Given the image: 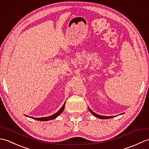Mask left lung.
<instances>
[{"mask_svg": "<svg viewBox=\"0 0 149 149\" xmlns=\"http://www.w3.org/2000/svg\"><path fill=\"white\" fill-rule=\"evenodd\" d=\"M89 108V110L90 111L91 113V114H92L93 115H94L95 116L97 117V118H99L100 119H108V118H113V117H114L115 116H102V115H97V114H96L95 113H94L93 111H92L90 109V107H88Z\"/></svg>", "mask_w": 149, "mask_h": 149, "instance_id": "obj_1", "label": "left lung"}]
</instances>
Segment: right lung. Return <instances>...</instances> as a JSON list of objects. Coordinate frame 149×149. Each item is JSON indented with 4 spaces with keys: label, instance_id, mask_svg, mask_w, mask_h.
Masks as SVG:
<instances>
[{
    "label": "right lung",
    "instance_id": "1",
    "mask_svg": "<svg viewBox=\"0 0 149 149\" xmlns=\"http://www.w3.org/2000/svg\"><path fill=\"white\" fill-rule=\"evenodd\" d=\"M65 102L61 108L60 109L58 112L55 114H54V115H52L51 116H49L47 117H42V118H34V117H32V116H29V117H30V118H33V119H35L36 120H40V121H48V120L55 119L56 117H58L60 115V114L63 112V111L64 110V108H65Z\"/></svg>",
    "mask_w": 149,
    "mask_h": 149
}]
</instances>
